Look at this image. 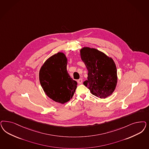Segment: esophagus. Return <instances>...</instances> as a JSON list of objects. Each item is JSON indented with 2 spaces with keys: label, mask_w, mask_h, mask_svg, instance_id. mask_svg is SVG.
Listing matches in <instances>:
<instances>
[{
  "label": "esophagus",
  "mask_w": 149,
  "mask_h": 149,
  "mask_svg": "<svg viewBox=\"0 0 149 149\" xmlns=\"http://www.w3.org/2000/svg\"><path fill=\"white\" fill-rule=\"evenodd\" d=\"M77 82H78V84H82V82H83V79H82V78H80V79L77 80Z\"/></svg>",
  "instance_id": "34e87169"
}]
</instances>
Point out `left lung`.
Returning <instances> with one entry per match:
<instances>
[{"instance_id": "left-lung-1", "label": "left lung", "mask_w": 149, "mask_h": 149, "mask_svg": "<svg viewBox=\"0 0 149 149\" xmlns=\"http://www.w3.org/2000/svg\"><path fill=\"white\" fill-rule=\"evenodd\" d=\"M82 61L88 70L87 80L83 82L91 94L101 99L111 95L117 83V68L111 58L94 48L81 49Z\"/></svg>"}]
</instances>
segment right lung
Masks as SVG:
<instances>
[{"instance_id":"obj_1","label":"right lung","mask_w":149,"mask_h":149,"mask_svg":"<svg viewBox=\"0 0 149 149\" xmlns=\"http://www.w3.org/2000/svg\"><path fill=\"white\" fill-rule=\"evenodd\" d=\"M67 59L63 53H58L48 58L39 71V81L46 95L61 104L72 98L77 83L67 71Z\"/></svg>"}]
</instances>
